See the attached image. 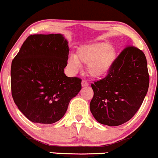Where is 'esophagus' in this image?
<instances>
[{
    "label": "esophagus",
    "instance_id": "esophagus-1",
    "mask_svg": "<svg viewBox=\"0 0 158 158\" xmlns=\"http://www.w3.org/2000/svg\"><path fill=\"white\" fill-rule=\"evenodd\" d=\"M88 85L89 84L87 81L82 80V81H81V85H82V87H86V86H88Z\"/></svg>",
    "mask_w": 158,
    "mask_h": 158
}]
</instances>
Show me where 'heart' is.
Instances as JSON below:
<instances>
[{
	"instance_id": "1",
	"label": "heart",
	"mask_w": 158,
	"mask_h": 158,
	"mask_svg": "<svg viewBox=\"0 0 158 158\" xmlns=\"http://www.w3.org/2000/svg\"><path fill=\"white\" fill-rule=\"evenodd\" d=\"M117 52L111 44L97 42L84 45L78 50V56L71 55L68 65L73 72H78L82 64L88 65L87 71L93 78H101L106 75L117 60Z\"/></svg>"
}]
</instances>
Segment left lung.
<instances>
[{"label":"left lung","mask_w":158,"mask_h":158,"mask_svg":"<svg viewBox=\"0 0 158 158\" xmlns=\"http://www.w3.org/2000/svg\"><path fill=\"white\" fill-rule=\"evenodd\" d=\"M149 84L145 55L133 46L126 47L106 77L91 85L94 95L89 109L94 118L109 126L126 123L142 104Z\"/></svg>","instance_id":"obj_1"}]
</instances>
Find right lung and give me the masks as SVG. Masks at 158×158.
<instances>
[{
  "label": "right lung",
  "instance_id": "obj_1",
  "mask_svg": "<svg viewBox=\"0 0 158 158\" xmlns=\"http://www.w3.org/2000/svg\"><path fill=\"white\" fill-rule=\"evenodd\" d=\"M67 39L60 33L27 38L11 63V94L19 110L33 123L52 124L66 112L81 89V80L68 77Z\"/></svg>",
  "mask_w": 158,
  "mask_h": 158
}]
</instances>
